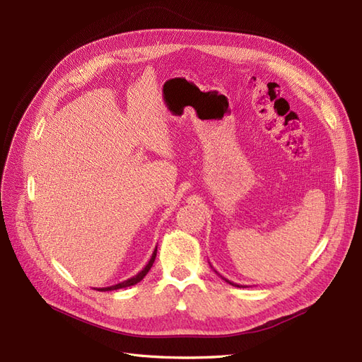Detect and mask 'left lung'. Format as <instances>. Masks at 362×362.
Returning a JSON list of instances; mask_svg holds the SVG:
<instances>
[{"instance_id": "8db88e82", "label": "left lung", "mask_w": 362, "mask_h": 362, "mask_svg": "<svg viewBox=\"0 0 362 362\" xmlns=\"http://www.w3.org/2000/svg\"><path fill=\"white\" fill-rule=\"evenodd\" d=\"M211 269H213V267H211ZM213 270H214V269H213ZM214 272H216V270H214ZM216 273H217V272H216ZM217 275H218V273H217ZM218 276H221V278H222V279H223L225 282H228V284H231V286H234V287H238V288H242V287H243V288H245V286H238V284H235V282H233V281H229V279L223 278L222 275H218Z\"/></svg>"}]
</instances>
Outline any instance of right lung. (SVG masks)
Segmentation results:
<instances>
[{
  "mask_svg": "<svg viewBox=\"0 0 362 362\" xmlns=\"http://www.w3.org/2000/svg\"><path fill=\"white\" fill-rule=\"evenodd\" d=\"M156 257H157V247L154 249V252H152V255H151V259L148 261V264H146L144 269H141V270L137 273V275H134L133 278H129V279H127V281L119 282V284H116V286H110V287H103V288H95V290H98V291H112V290H119V288H125V287L136 286L137 282H140L141 279H144V278L146 276V273L151 270L152 264H154Z\"/></svg>",
  "mask_w": 362,
  "mask_h": 362,
  "instance_id": "add662e5",
  "label": "right lung"
}]
</instances>
